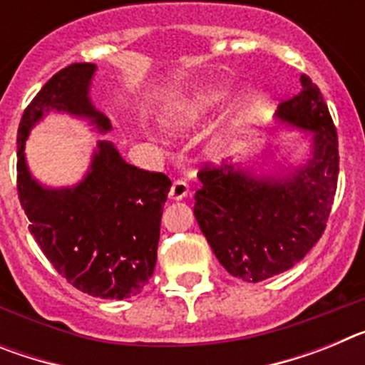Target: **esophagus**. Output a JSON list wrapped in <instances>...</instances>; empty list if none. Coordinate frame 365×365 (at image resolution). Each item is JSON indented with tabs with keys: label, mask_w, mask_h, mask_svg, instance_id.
<instances>
[{
	"label": "esophagus",
	"mask_w": 365,
	"mask_h": 365,
	"mask_svg": "<svg viewBox=\"0 0 365 365\" xmlns=\"http://www.w3.org/2000/svg\"><path fill=\"white\" fill-rule=\"evenodd\" d=\"M188 192L190 186L186 185L185 180H173V185L172 188H170V193H168V195H170L172 201H180V199H185L186 195H188Z\"/></svg>",
	"instance_id": "1"
}]
</instances>
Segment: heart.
<instances>
[{"mask_svg": "<svg viewBox=\"0 0 365 365\" xmlns=\"http://www.w3.org/2000/svg\"><path fill=\"white\" fill-rule=\"evenodd\" d=\"M227 96L225 89H206V91L195 93V95L185 96L168 106L164 109V122L170 128H186L202 118L206 113L214 109L215 106Z\"/></svg>", "mask_w": 365, "mask_h": 365, "instance_id": "obj_1", "label": "heart"}]
</instances>
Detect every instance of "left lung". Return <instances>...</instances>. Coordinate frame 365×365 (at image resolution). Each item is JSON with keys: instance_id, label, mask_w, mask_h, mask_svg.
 I'll use <instances>...</instances> for the list:
<instances>
[{"instance_id": "1", "label": "left lung", "mask_w": 365, "mask_h": 365, "mask_svg": "<svg viewBox=\"0 0 365 365\" xmlns=\"http://www.w3.org/2000/svg\"><path fill=\"white\" fill-rule=\"evenodd\" d=\"M299 82L302 91L278 106L276 120L311 133L302 164L257 172L225 163L199 172L193 214L219 263L245 282H263L302 261L324 234L334 201L336 130L318 86L305 74Z\"/></svg>"}]
</instances>
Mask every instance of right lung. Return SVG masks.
Segmentation results:
<instances>
[{
	"label": "right lung",
	"instance_id": "add662e5",
	"mask_svg": "<svg viewBox=\"0 0 365 365\" xmlns=\"http://www.w3.org/2000/svg\"><path fill=\"white\" fill-rule=\"evenodd\" d=\"M95 63H73L41 87L18 128V195L29 230L58 274L78 291L124 299L143 291L157 263L160 217L172 180L125 163L98 140L80 182L51 188L32 177L25 159L31 130L49 111L89 122L96 133L111 122L89 96Z\"/></svg>",
	"mask_w": 365,
	"mask_h": 365
}]
</instances>
